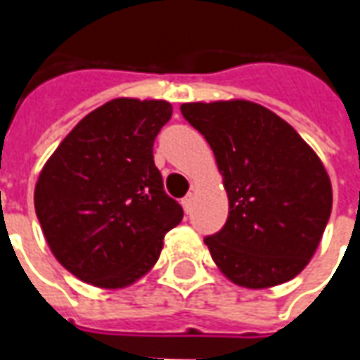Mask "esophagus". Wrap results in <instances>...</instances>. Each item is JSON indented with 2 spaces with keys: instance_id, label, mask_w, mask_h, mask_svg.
<instances>
[{
  "instance_id": "1",
  "label": "esophagus",
  "mask_w": 360,
  "mask_h": 360,
  "mask_svg": "<svg viewBox=\"0 0 360 360\" xmlns=\"http://www.w3.org/2000/svg\"><path fill=\"white\" fill-rule=\"evenodd\" d=\"M192 202H194V196H192V194H188L186 198H182V208H184L186 214L192 210Z\"/></svg>"
}]
</instances>
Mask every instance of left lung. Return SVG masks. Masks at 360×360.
<instances>
[{
    "mask_svg": "<svg viewBox=\"0 0 360 360\" xmlns=\"http://www.w3.org/2000/svg\"><path fill=\"white\" fill-rule=\"evenodd\" d=\"M180 110L212 148L229 196L224 229L204 238L216 266L255 290L295 278L316 252L333 208L325 164L264 105L218 100Z\"/></svg>",
    "mask_w": 360,
    "mask_h": 360,
    "instance_id": "8db88e82",
    "label": "left lung"
}]
</instances>
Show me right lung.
Returning a JSON list of instances; mask_svg holds the SVG:
<instances>
[{"mask_svg": "<svg viewBox=\"0 0 360 360\" xmlns=\"http://www.w3.org/2000/svg\"><path fill=\"white\" fill-rule=\"evenodd\" d=\"M166 100L116 98L77 124L35 182L37 220L51 255L84 283L116 290L146 276L164 234L182 220L154 166Z\"/></svg>", "mask_w": 360, "mask_h": 360, "instance_id": "add662e5", "label": "right lung"}]
</instances>
